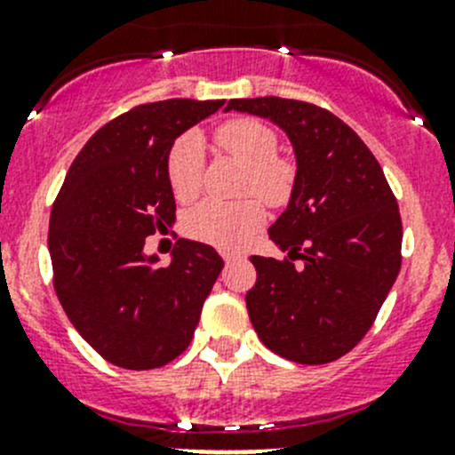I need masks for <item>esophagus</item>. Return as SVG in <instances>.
<instances>
[{
	"instance_id": "34e87169",
	"label": "esophagus",
	"mask_w": 455,
	"mask_h": 455,
	"mask_svg": "<svg viewBox=\"0 0 455 455\" xmlns=\"http://www.w3.org/2000/svg\"><path fill=\"white\" fill-rule=\"evenodd\" d=\"M222 258H224V262H227V265H228V262H233V260H235V253H228V251H222Z\"/></svg>"
}]
</instances>
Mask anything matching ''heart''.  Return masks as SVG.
Returning a JSON list of instances; mask_svg holds the SVG:
<instances>
[{
  "label": "heart",
  "mask_w": 455,
  "mask_h": 455,
  "mask_svg": "<svg viewBox=\"0 0 455 455\" xmlns=\"http://www.w3.org/2000/svg\"><path fill=\"white\" fill-rule=\"evenodd\" d=\"M215 141L227 155L244 165L242 193H256L271 206L290 199L296 181V168L290 159L278 156V137L269 125L256 118H233L215 132ZM168 184L177 202L188 204L202 190L204 139L197 132H186L172 143L165 164ZM260 199L240 202H202L184 218V231L193 240L220 249L242 247L265 220Z\"/></svg>",
  "instance_id": "heart-1"
}]
</instances>
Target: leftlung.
<instances>
[{
    "label": "left lung",
    "instance_id": "8db88e82",
    "mask_svg": "<svg viewBox=\"0 0 455 455\" xmlns=\"http://www.w3.org/2000/svg\"><path fill=\"white\" fill-rule=\"evenodd\" d=\"M231 109L275 123L296 156L290 204L269 228L287 258L251 256L253 330L290 362L330 363L362 341L400 274L397 199L366 143L328 109L278 96L228 100Z\"/></svg>",
    "mask_w": 455,
    "mask_h": 455
}]
</instances>
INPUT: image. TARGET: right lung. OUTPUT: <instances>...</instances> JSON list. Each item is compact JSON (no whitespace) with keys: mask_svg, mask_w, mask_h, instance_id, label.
I'll use <instances>...</instances> for the list:
<instances>
[{"mask_svg":"<svg viewBox=\"0 0 455 455\" xmlns=\"http://www.w3.org/2000/svg\"><path fill=\"white\" fill-rule=\"evenodd\" d=\"M224 100L139 105L100 127L71 164L49 222L55 294L80 337L114 366L150 371L188 347L224 260L177 240L170 265L146 237L175 222L165 164L180 134Z\"/></svg>","mask_w":455,"mask_h":455,"instance_id":"obj_1","label":"right lung"}]
</instances>
